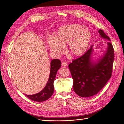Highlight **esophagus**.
<instances>
[{"mask_svg":"<svg viewBox=\"0 0 124 124\" xmlns=\"http://www.w3.org/2000/svg\"><path fill=\"white\" fill-rule=\"evenodd\" d=\"M62 65L63 66L66 67V66H67V65H68V64H67V63L66 62H63L62 63Z\"/></svg>","mask_w":124,"mask_h":124,"instance_id":"obj_1","label":"esophagus"}]
</instances>
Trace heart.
I'll return each mask as SVG.
<instances>
[{
  "label": "heart",
  "instance_id": "obj_1",
  "mask_svg": "<svg viewBox=\"0 0 124 124\" xmlns=\"http://www.w3.org/2000/svg\"><path fill=\"white\" fill-rule=\"evenodd\" d=\"M81 25L63 26L58 30L55 39L51 38L49 46L51 51L56 54L62 53L64 46L68 43V50L74 56H80L87 50L91 38L89 30Z\"/></svg>",
  "mask_w": 124,
  "mask_h": 124
}]
</instances>
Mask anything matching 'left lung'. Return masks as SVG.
I'll return each instance as SVG.
<instances>
[{"instance_id":"1","label":"left lung","mask_w":124,"mask_h":124,"mask_svg":"<svg viewBox=\"0 0 124 124\" xmlns=\"http://www.w3.org/2000/svg\"><path fill=\"white\" fill-rule=\"evenodd\" d=\"M101 36L110 41L104 31H99ZM106 54L96 63L90 60L93 46L82 56L73 60L68 65L73 79V89L75 93L83 97L97 94L105 86L110 78L114 60V50L110 42Z\"/></svg>"}]
</instances>
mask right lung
Instances as JSON below:
<instances>
[{"instance_id":"obj_1","label":"right lung","mask_w":124,"mask_h":124,"mask_svg":"<svg viewBox=\"0 0 124 124\" xmlns=\"http://www.w3.org/2000/svg\"><path fill=\"white\" fill-rule=\"evenodd\" d=\"M61 62L59 59L52 60L51 62V70L48 82L45 88L40 93L33 95H26L29 99L35 101L42 102L48 100L53 95L54 87V81L58 69L61 67Z\"/></svg>"}]
</instances>
